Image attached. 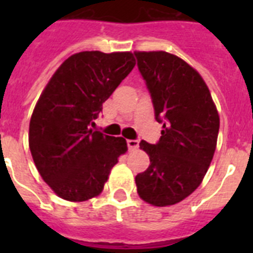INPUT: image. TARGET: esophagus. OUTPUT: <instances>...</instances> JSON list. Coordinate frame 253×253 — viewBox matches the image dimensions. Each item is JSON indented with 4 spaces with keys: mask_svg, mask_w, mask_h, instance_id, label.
<instances>
[{
    "mask_svg": "<svg viewBox=\"0 0 253 253\" xmlns=\"http://www.w3.org/2000/svg\"><path fill=\"white\" fill-rule=\"evenodd\" d=\"M127 147H128V150L134 151L136 150L139 147V140H135V139H128L127 140Z\"/></svg>",
    "mask_w": 253,
    "mask_h": 253,
    "instance_id": "34e87169",
    "label": "esophagus"
}]
</instances>
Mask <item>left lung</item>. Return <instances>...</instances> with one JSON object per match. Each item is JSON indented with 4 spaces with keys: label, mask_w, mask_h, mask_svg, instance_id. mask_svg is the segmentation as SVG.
Here are the masks:
<instances>
[{
    "label": "left lung",
    "mask_w": 253,
    "mask_h": 253,
    "mask_svg": "<svg viewBox=\"0 0 253 253\" xmlns=\"http://www.w3.org/2000/svg\"><path fill=\"white\" fill-rule=\"evenodd\" d=\"M135 57L163 125L156 144H139L150 167L135 182L143 201L163 208L190 196L204 180L215 152L219 115L204 79L182 59L164 51Z\"/></svg>",
    "instance_id": "obj_1"
}]
</instances>
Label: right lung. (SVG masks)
Listing matches in <instances>:
<instances>
[{"mask_svg": "<svg viewBox=\"0 0 253 253\" xmlns=\"http://www.w3.org/2000/svg\"><path fill=\"white\" fill-rule=\"evenodd\" d=\"M135 67L131 52L84 51L68 57L38 99L29 146L42 178L60 198L98 196L127 151L123 138L93 131L106 101Z\"/></svg>", "mask_w": 253, "mask_h": 253, "instance_id": "right-lung-1", "label": "right lung"}]
</instances>
